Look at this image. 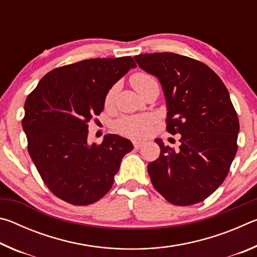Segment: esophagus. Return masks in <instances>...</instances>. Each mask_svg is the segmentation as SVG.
Segmentation results:
<instances>
[{
    "label": "esophagus",
    "instance_id": "obj_1",
    "mask_svg": "<svg viewBox=\"0 0 257 257\" xmlns=\"http://www.w3.org/2000/svg\"><path fill=\"white\" fill-rule=\"evenodd\" d=\"M133 144H134V147L135 149H141V147H143V145L145 144V142L144 141H137V139H135V141L133 142Z\"/></svg>",
    "mask_w": 257,
    "mask_h": 257
}]
</instances>
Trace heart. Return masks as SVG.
I'll use <instances>...</instances> for the list:
<instances>
[{"label": "heart", "mask_w": 257, "mask_h": 257, "mask_svg": "<svg viewBox=\"0 0 257 257\" xmlns=\"http://www.w3.org/2000/svg\"><path fill=\"white\" fill-rule=\"evenodd\" d=\"M130 82L135 89L141 94L143 90L146 89L147 87L154 84H158L155 77L150 75L147 72H136L134 73L130 78ZM116 87L113 86L108 89V92L105 95V99H104V103H105L106 106H110L113 98H114ZM154 118L150 114L145 115H135V116H124V118H121L115 122V129L116 132L120 133L121 135H124V136L128 137H141L144 136L147 133H149L151 124L153 123Z\"/></svg>", "instance_id": "heart-1"}]
</instances>
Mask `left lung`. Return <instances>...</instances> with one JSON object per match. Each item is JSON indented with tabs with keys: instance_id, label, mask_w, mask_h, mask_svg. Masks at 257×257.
Segmentation results:
<instances>
[{
	"instance_id": "8db88e82",
	"label": "left lung",
	"mask_w": 257,
	"mask_h": 257,
	"mask_svg": "<svg viewBox=\"0 0 257 257\" xmlns=\"http://www.w3.org/2000/svg\"><path fill=\"white\" fill-rule=\"evenodd\" d=\"M158 78L167 101V130L180 135L178 150L160 146L147 165L154 188L169 203L197 204L219 188L237 153L239 121L220 77L206 64L170 52L135 56Z\"/></svg>"
}]
</instances>
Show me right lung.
Here are the masks:
<instances>
[{"instance_id":"right-lung-1","label":"right lung","mask_w":257,"mask_h":257,"mask_svg":"<svg viewBox=\"0 0 257 257\" xmlns=\"http://www.w3.org/2000/svg\"><path fill=\"white\" fill-rule=\"evenodd\" d=\"M132 68V56L89 59L53 69L25 102L23 128L44 184L72 205H89L111 189L132 142L118 135L89 145L88 122L104 108L108 89Z\"/></svg>"}]
</instances>
